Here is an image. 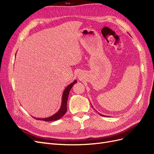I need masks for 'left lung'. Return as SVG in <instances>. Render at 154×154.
Listing matches in <instances>:
<instances>
[{"label":"left lung","mask_w":154,"mask_h":154,"mask_svg":"<svg viewBox=\"0 0 154 154\" xmlns=\"http://www.w3.org/2000/svg\"><path fill=\"white\" fill-rule=\"evenodd\" d=\"M92 108H93V106H92ZM99 114H100V116H105L104 115H103V114H100V113H99Z\"/></svg>","instance_id":"1"}]
</instances>
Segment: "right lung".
<instances>
[{
    "label": "right lung",
    "instance_id": "1",
    "mask_svg": "<svg viewBox=\"0 0 154 154\" xmlns=\"http://www.w3.org/2000/svg\"><path fill=\"white\" fill-rule=\"evenodd\" d=\"M76 82H77L76 80H74L72 83H71V84H69L66 88H65V90H64V91L63 92V94H62L61 106H60V109H59V110L57 112V113H55L53 116H49V117L45 118H36L35 117H33V118L36 119L45 121V122L56 121V120H58V119H60V118H61L67 112V100H68L69 92H70V91H71L72 86L75 84Z\"/></svg>",
    "mask_w": 154,
    "mask_h": 154
}]
</instances>
